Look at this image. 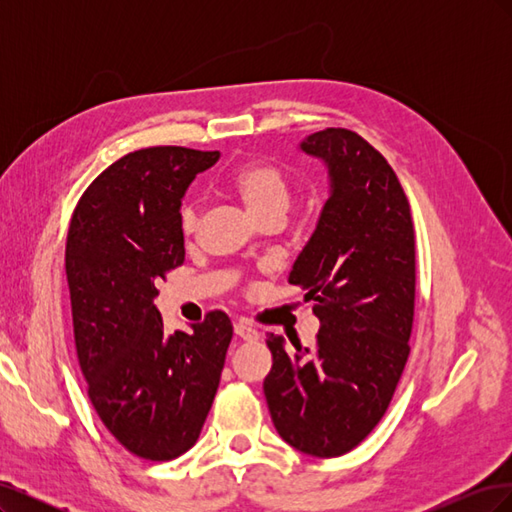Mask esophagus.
<instances>
[{"mask_svg": "<svg viewBox=\"0 0 512 512\" xmlns=\"http://www.w3.org/2000/svg\"><path fill=\"white\" fill-rule=\"evenodd\" d=\"M235 335L245 339V342H254V339H258V331L252 327L250 322H245V320L235 322Z\"/></svg>", "mask_w": 512, "mask_h": 512, "instance_id": "esophagus-1", "label": "esophagus"}]
</instances>
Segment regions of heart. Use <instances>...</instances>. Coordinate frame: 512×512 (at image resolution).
<instances>
[{
  "label": "heart",
  "instance_id": "heart-1",
  "mask_svg": "<svg viewBox=\"0 0 512 512\" xmlns=\"http://www.w3.org/2000/svg\"><path fill=\"white\" fill-rule=\"evenodd\" d=\"M226 188L235 194L241 205L252 218L282 220L290 209L292 185L282 168L269 162H250L237 168L226 179ZM198 224V211L192 205H185L181 211V230L183 235H192Z\"/></svg>",
  "mask_w": 512,
  "mask_h": 512
}]
</instances>
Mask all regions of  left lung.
Instances as JSON below:
<instances>
[{
  "label": "left lung",
  "instance_id": "obj_1",
  "mask_svg": "<svg viewBox=\"0 0 512 512\" xmlns=\"http://www.w3.org/2000/svg\"><path fill=\"white\" fill-rule=\"evenodd\" d=\"M299 149L329 170V198L288 282L314 301L316 348L269 335L265 397L273 425L297 451L339 457L359 446L391 404L414 318V228L408 198L365 138L344 128Z\"/></svg>",
  "mask_w": 512,
  "mask_h": 512
}]
</instances>
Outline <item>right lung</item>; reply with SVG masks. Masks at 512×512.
<instances>
[{"label": "right lung", "instance_id": "add662e5", "mask_svg": "<svg viewBox=\"0 0 512 512\" xmlns=\"http://www.w3.org/2000/svg\"><path fill=\"white\" fill-rule=\"evenodd\" d=\"M220 151L149 147L89 185L74 209L66 275L89 399L130 453L170 461L196 444L218 393L232 324L207 314L164 333L153 299L185 258L181 200Z\"/></svg>", "mask_w": 512, "mask_h": 512}]
</instances>
